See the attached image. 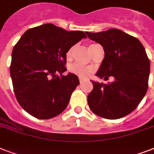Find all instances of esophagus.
<instances>
[{
    "instance_id": "obj_1",
    "label": "esophagus",
    "mask_w": 154,
    "mask_h": 154,
    "mask_svg": "<svg viewBox=\"0 0 154 154\" xmlns=\"http://www.w3.org/2000/svg\"><path fill=\"white\" fill-rule=\"evenodd\" d=\"M79 80H80V82H81V84H82V83H83V82H85V79L84 77H79Z\"/></svg>"
}]
</instances>
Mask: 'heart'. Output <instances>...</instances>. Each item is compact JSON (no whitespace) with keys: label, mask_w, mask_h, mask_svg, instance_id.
<instances>
[{"label":"heart","mask_w":154,"mask_h":154,"mask_svg":"<svg viewBox=\"0 0 154 154\" xmlns=\"http://www.w3.org/2000/svg\"><path fill=\"white\" fill-rule=\"evenodd\" d=\"M94 45L96 44H93L91 45L90 46ZM89 46V47H90ZM72 48H71L70 49H69L66 53V57L67 59L69 60L71 57H72ZM69 71L74 74H77L80 77H89L90 73L92 72V68L89 67V66H82V65H78V64H72L69 66Z\"/></svg>","instance_id":"1"}]
</instances>
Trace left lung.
I'll use <instances>...</instances> for the list:
<instances>
[{
    "instance_id": "8db88e82",
    "label": "left lung",
    "mask_w": 154,
    "mask_h": 154,
    "mask_svg": "<svg viewBox=\"0 0 154 154\" xmlns=\"http://www.w3.org/2000/svg\"><path fill=\"white\" fill-rule=\"evenodd\" d=\"M86 34L105 52L96 76L114 78L107 85L91 81L94 89L87 98L89 108L107 119L125 117L137 107L148 89L150 64L145 48L137 38L117 29Z\"/></svg>"
}]
</instances>
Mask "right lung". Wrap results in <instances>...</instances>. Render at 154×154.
<instances>
[{
    "mask_svg": "<svg viewBox=\"0 0 154 154\" xmlns=\"http://www.w3.org/2000/svg\"><path fill=\"white\" fill-rule=\"evenodd\" d=\"M86 35L66 31L53 24L28 29L12 53L10 76L17 100L34 117L49 119L65 109L80 84L77 75L66 71V53Z\"/></svg>",
    "mask_w": 154,
    "mask_h": 154,
    "instance_id": "obj_1",
    "label": "right lung"
}]
</instances>
